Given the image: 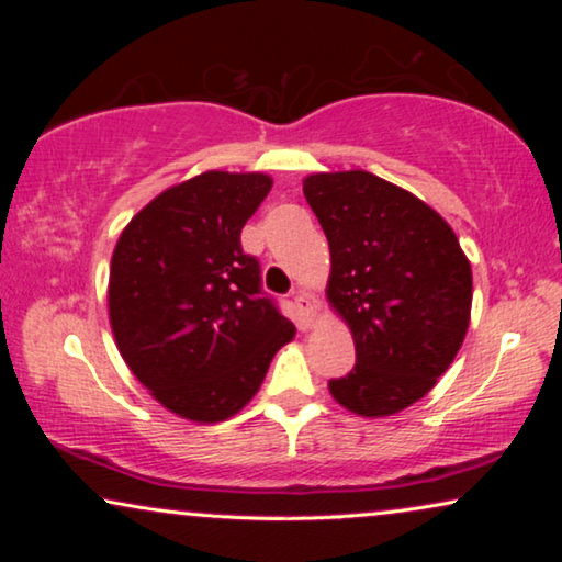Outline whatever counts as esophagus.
<instances>
[{"instance_id":"esophagus-1","label":"esophagus","mask_w":562,"mask_h":562,"mask_svg":"<svg viewBox=\"0 0 562 562\" xmlns=\"http://www.w3.org/2000/svg\"><path fill=\"white\" fill-rule=\"evenodd\" d=\"M294 310H296L299 322H302L304 327H310L312 317H314V302H312V296L306 294V291H296V294H294Z\"/></svg>"}]
</instances>
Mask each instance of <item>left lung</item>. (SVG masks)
Segmentation results:
<instances>
[{
  "mask_svg": "<svg viewBox=\"0 0 562 562\" xmlns=\"http://www.w3.org/2000/svg\"><path fill=\"white\" fill-rule=\"evenodd\" d=\"M304 196L329 243L327 299L356 340V366L329 394L363 417L402 412L463 345L471 263L432 206L379 176L314 173Z\"/></svg>",
  "mask_w": 562,
  "mask_h": 562,
  "instance_id": "1",
  "label": "left lung"
}]
</instances>
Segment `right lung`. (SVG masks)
<instances>
[{
	"label": "right lung",
	"instance_id": "1",
	"mask_svg": "<svg viewBox=\"0 0 562 562\" xmlns=\"http://www.w3.org/2000/svg\"><path fill=\"white\" fill-rule=\"evenodd\" d=\"M271 183L263 173L194 176L137 212L112 252L114 340L135 379L183 419L240 412L294 337L240 245Z\"/></svg>",
	"mask_w": 562,
	"mask_h": 562
}]
</instances>
